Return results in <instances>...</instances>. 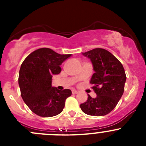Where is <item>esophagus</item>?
<instances>
[{
	"label": "esophagus",
	"mask_w": 146,
	"mask_h": 146,
	"mask_svg": "<svg viewBox=\"0 0 146 146\" xmlns=\"http://www.w3.org/2000/svg\"><path fill=\"white\" fill-rule=\"evenodd\" d=\"M78 93V91H75V90H72V94H77Z\"/></svg>",
	"instance_id": "1"
}]
</instances>
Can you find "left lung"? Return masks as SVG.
Here are the masks:
<instances>
[{"label":"left lung","mask_w":146,"mask_h":146,"mask_svg":"<svg viewBox=\"0 0 146 146\" xmlns=\"http://www.w3.org/2000/svg\"><path fill=\"white\" fill-rule=\"evenodd\" d=\"M82 55L92 62L95 72L90 83L94 85L96 97L88 95L87 101L80 107L89 115H105L115 108L124 91L126 76L123 66L111 52L102 48H95Z\"/></svg>","instance_id":"left-lung-1"}]
</instances>
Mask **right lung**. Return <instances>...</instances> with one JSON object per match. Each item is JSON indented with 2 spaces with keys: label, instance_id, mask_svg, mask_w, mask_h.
Instances as JSON below:
<instances>
[{
  "label": "right lung",
  "instance_id": "1",
  "mask_svg": "<svg viewBox=\"0 0 146 146\" xmlns=\"http://www.w3.org/2000/svg\"><path fill=\"white\" fill-rule=\"evenodd\" d=\"M71 55H60L44 47L29 54L23 62L18 78L21 96L37 115L52 117L63 111L72 91L52 87V77L61 72L60 65Z\"/></svg>",
  "mask_w": 146,
  "mask_h": 146
}]
</instances>
